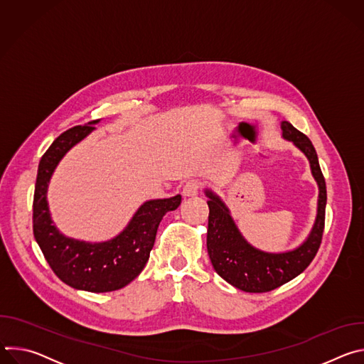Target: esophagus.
Instances as JSON below:
<instances>
[{"instance_id":"34e87169","label":"esophagus","mask_w":364,"mask_h":364,"mask_svg":"<svg viewBox=\"0 0 364 364\" xmlns=\"http://www.w3.org/2000/svg\"><path fill=\"white\" fill-rule=\"evenodd\" d=\"M201 186H203V183H201V180H198V178L188 180V181L184 184V187H183V196H186V197H193V196H196V194L198 193V190L201 188Z\"/></svg>"}]
</instances>
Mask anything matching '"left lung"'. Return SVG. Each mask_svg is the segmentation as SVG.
I'll return each instance as SVG.
<instances>
[{
    "label": "left lung",
    "mask_w": 364,
    "mask_h": 364,
    "mask_svg": "<svg viewBox=\"0 0 364 364\" xmlns=\"http://www.w3.org/2000/svg\"><path fill=\"white\" fill-rule=\"evenodd\" d=\"M281 128L282 136L292 141L305 154L320 190L316 223L308 237L296 249L269 253L253 247L239 232L226 204L213 191L205 190L210 210L207 252L212 265L226 282L245 292H268L298 277L313 262L323 239L327 188L316 148L306 135L294 128L288 121H282Z\"/></svg>",
    "instance_id": "8db88e82"
}]
</instances>
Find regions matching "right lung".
Wrapping results in <instances>:
<instances>
[{
	"label": "right lung",
	"mask_w": 364,
	"mask_h": 364,
	"mask_svg": "<svg viewBox=\"0 0 364 364\" xmlns=\"http://www.w3.org/2000/svg\"><path fill=\"white\" fill-rule=\"evenodd\" d=\"M97 122L99 119L68 129L44 152L36 180L33 232L47 264L60 281L75 289L109 292L124 288L141 274L163 216L177 209L181 196L145 201L128 226L107 242L89 243L62 235L50 218L48 183L65 154L86 138Z\"/></svg>",
	"instance_id": "1"
}]
</instances>
